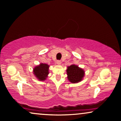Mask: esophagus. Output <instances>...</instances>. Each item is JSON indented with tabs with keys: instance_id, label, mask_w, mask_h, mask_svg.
Wrapping results in <instances>:
<instances>
[{
	"instance_id": "obj_1",
	"label": "esophagus",
	"mask_w": 121,
	"mask_h": 121,
	"mask_svg": "<svg viewBox=\"0 0 121 121\" xmlns=\"http://www.w3.org/2000/svg\"><path fill=\"white\" fill-rule=\"evenodd\" d=\"M56 63H57V64H58V65H59V64H60V63H61V60H58Z\"/></svg>"
}]
</instances>
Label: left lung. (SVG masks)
Instances as JSON below:
<instances>
[{
	"label": "left lung",
	"instance_id": "left-lung-1",
	"mask_svg": "<svg viewBox=\"0 0 121 121\" xmlns=\"http://www.w3.org/2000/svg\"><path fill=\"white\" fill-rule=\"evenodd\" d=\"M68 79L72 83L78 82L84 76V71L75 65H71L67 68Z\"/></svg>",
	"mask_w": 121,
	"mask_h": 121
}]
</instances>
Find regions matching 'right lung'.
<instances>
[{"label": "right lung", "instance_id": "1", "mask_svg": "<svg viewBox=\"0 0 121 121\" xmlns=\"http://www.w3.org/2000/svg\"><path fill=\"white\" fill-rule=\"evenodd\" d=\"M49 65L47 64L41 63L37 66L34 69V74L39 80L43 81L46 80L48 74Z\"/></svg>", "mask_w": 121, "mask_h": 121}]
</instances>
